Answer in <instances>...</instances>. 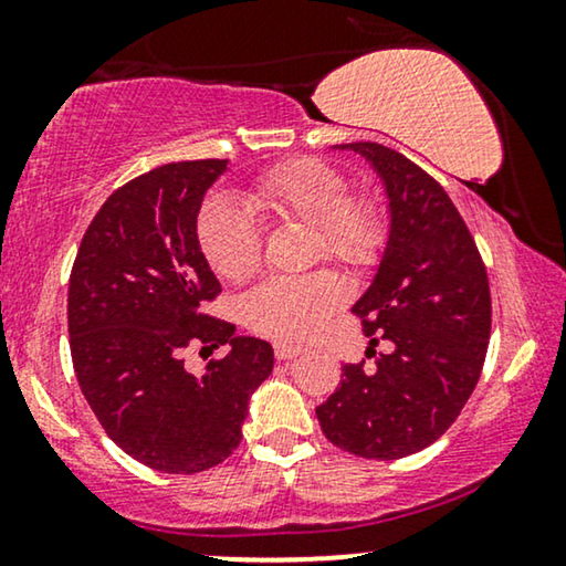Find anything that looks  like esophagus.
Listing matches in <instances>:
<instances>
[{
  "label": "esophagus",
  "mask_w": 566,
  "mask_h": 566,
  "mask_svg": "<svg viewBox=\"0 0 566 566\" xmlns=\"http://www.w3.org/2000/svg\"><path fill=\"white\" fill-rule=\"evenodd\" d=\"M301 353H304V347H301V345L275 343V358L277 360H293V358H298Z\"/></svg>",
  "instance_id": "esophagus-1"
}]
</instances>
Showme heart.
Returning a JSON list of instances; mask_svg holds the SVG:
<instances>
[{
	"label": "heart",
	"mask_w": 566,
	"mask_h": 566,
	"mask_svg": "<svg viewBox=\"0 0 566 566\" xmlns=\"http://www.w3.org/2000/svg\"><path fill=\"white\" fill-rule=\"evenodd\" d=\"M252 203L283 223L314 234V258L345 270H368L381 258L386 223L366 196H347L343 172L314 157H293L270 167L252 185ZM198 244L213 273L244 283L260 270L262 229L258 216L237 200L208 198L198 216ZM343 283L327 270L301 277H268L244 298L250 329L275 339H306L343 304Z\"/></svg>",
	"instance_id": "obj_1"
}]
</instances>
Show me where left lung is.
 I'll use <instances>...</instances> for the list:
<instances>
[{
  "label": "left lung",
  "instance_id": "1",
  "mask_svg": "<svg viewBox=\"0 0 566 566\" xmlns=\"http://www.w3.org/2000/svg\"><path fill=\"white\" fill-rule=\"evenodd\" d=\"M360 154L389 198V239L374 283L355 301L376 366L345 363L343 384L316 407L322 432L363 459L391 461L443 436L482 374L492 327L490 281L474 237L440 182L374 142Z\"/></svg>",
  "mask_w": 566,
  "mask_h": 566
}]
</instances>
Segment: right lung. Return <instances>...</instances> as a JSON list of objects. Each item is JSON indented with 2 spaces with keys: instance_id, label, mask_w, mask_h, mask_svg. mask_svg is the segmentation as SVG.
I'll return each instance as SVG.
<instances>
[{
  "instance_id": "right-lung-1",
  "label": "right lung",
  "mask_w": 566,
  "mask_h": 566,
  "mask_svg": "<svg viewBox=\"0 0 566 566\" xmlns=\"http://www.w3.org/2000/svg\"><path fill=\"white\" fill-rule=\"evenodd\" d=\"M227 159L172 161L138 175L99 208L69 277L76 381L107 438L144 467L198 474L242 440L247 405L273 370V347L237 337L203 306L221 293L198 244L206 190ZM230 345L203 377L188 346Z\"/></svg>"
}]
</instances>
